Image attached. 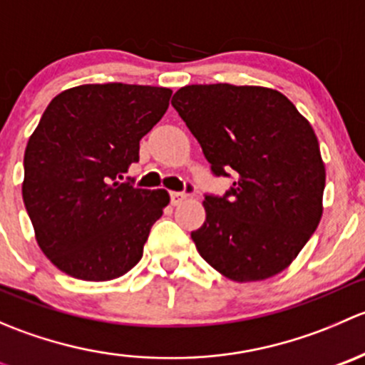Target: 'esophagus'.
<instances>
[{"label":"esophagus","mask_w":365,"mask_h":365,"mask_svg":"<svg viewBox=\"0 0 365 365\" xmlns=\"http://www.w3.org/2000/svg\"><path fill=\"white\" fill-rule=\"evenodd\" d=\"M192 192H194V187L189 183V185H187V192H171V194H169V196H171V203L173 205H180L182 201H185L187 197H189Z\"/></svg>","instance_id":"obj_1"}]
</instances>
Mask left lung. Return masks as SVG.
<instances>
[{
	"instance_id": "1",
	"label": "left lung",
	"mask_w": 365,
	"mask_h": 365,
	"mask_svg": "<svg viewBox=\"0 0 365 365\" xmlns=\"http://www.w3.org/2000/svg\"><path fill=\"white\" fill-rule=\"evenodd\" d=\"M215 176L231 189L206 194L192 231L201 257L224 277L254 282L288 268L318 227L325 164L311 123L277 90L190 84L171 101Z\"/></svg>"
}]
</instances>
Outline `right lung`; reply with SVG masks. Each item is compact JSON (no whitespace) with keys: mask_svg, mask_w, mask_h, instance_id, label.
Segmentation results:
<instances>
[{"mask_svg":"<svg viewBox=\"0 0 365 365\" xmlns=\"http://www.w3.org/2000/svg\"><path fill=\"white\" fill-rule=\"evenodd\" d=\"M160 86L83 84L51 101L24 152L23 200L40 249L81 281L134 268L168 190L121 182L169 108Z\"/></svg>","mask_w":365,"mask_h":365,"instance_id":"right-lung-1","label":"right lung"}]
</instances>
